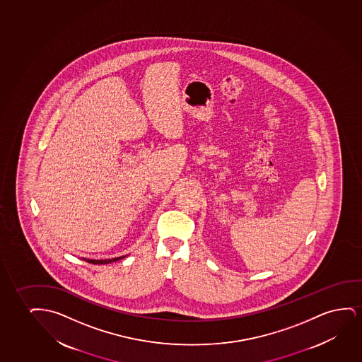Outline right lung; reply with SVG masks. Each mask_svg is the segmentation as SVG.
Returning <instances> with one entry per match:
<instances>
[{
    "instance_id": "add662e5",
    "label": "right lung",
    "mask_w": 362,
    "mask_h": 362,
    "mask_svg": "<svg viewBox=\"0 0 362 362\" xmlns=\"http://www.w3.org/2000/svg\"><path fill=\"white\" fill-rule=\"evenodd\" d=\"M126 257V256H121V257H115V258H109V259H89V258H83L84 261L86 262L93 263V264H107V263L116 262V261H119V259H122V258Z\"/></svg>"
}]
</instances>
